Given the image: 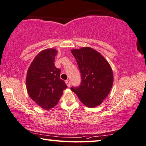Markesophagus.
Masks as SVG:
<instances>
[{
  "label": "esophagus",
  "mask_w": 146,
  "mask_h": 146,
  "mask_svg": "<svg viewBox=\"0 0 146 146\" xmlns=\"http://www.w3.org/2000/svg\"><path fill=\"white\" fill-rule=\"evenodd\" d=\"M65 83L66 84V85H67L68 87H70V81H69V80H66V81H65Z\"/></svg>",
  "instance_id": "1"
}]
</instances>
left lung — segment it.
I'll list each match as a JSON object with an SVG mask.
<instances>
[{
	"label": "left lung",
	"mask_w": 146,
	"mask_h": 146,
	"mask_svg": "<svg viewBox=\"0 0 146 146\" xmlns=\"http://www.w3.org/2000/svg\"><path fill=\"white\" fill-rule=\"evenodd\" d=\"M81 74V84L71 88L78 98L89 108L98 106L111 90L113 74L110 65L98 51L89 47L72 49Z\"/></svg>",
	"instance_id": "1"
}]
</instances>
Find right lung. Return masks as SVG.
<instances>
[{"label":"right lung","instance_id":"right-lung-1","mask_svg":"<svg viewBox=\"0 0 146 146\" xmlns=\"http://www.w3.org/2000/svg\"><path fill=\"white\" fill-rule=\"evenodd\" d=\"M55 48L43 50L36 56L27 70L26 88L30 98L41 108L50 110L58 104L67 88L54 65Z\"/></svg>","mask_w":146,"mask_h":146}]
</instances>
